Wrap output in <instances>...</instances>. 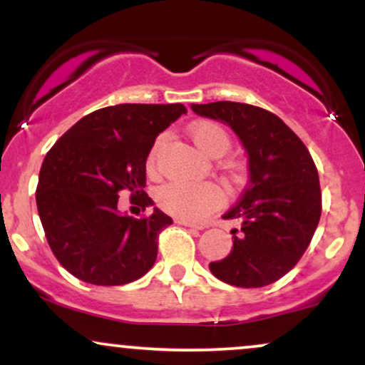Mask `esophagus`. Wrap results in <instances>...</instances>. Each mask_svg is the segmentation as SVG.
Instances as JSON below:
<instances>
[{
  "label": "esophagus",
  "mask_w": 365,
  "mask_h": 365,
  "mask_svg": "<svg viewBox=\"0 0 365 365\" xmlns=\"http://www.w3.org/2000/svg\"><path fill=\"white\" fill-rule=\"evenodd\" d=\"M178 225H183L187 226V228H195V230H204L202 225H197V223H192V221H187V220H177Z\"/></svg>",
  "instance_id": "1"
}]
</instances>
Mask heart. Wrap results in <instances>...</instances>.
<instances>
[{"label":"heart","mask_w":365,"mask_h":365,"mask_svg":"<svg viewBox=\"0 0 365 365\" xmlns=\"http://www.w3.org/2000/svg\"><path fill=\"white\" fill-rule=\"evenodd\" d=\"M188 135L195 148L202 150L209 158L223 156L230 149L228 132L216 121H195L188 128ZM165 142V135L158 137L153 149L149 153L148 166L154 170L158 150ZM156 200L159 207L165 209L170 215L182 217V220L197 221L202 220L212 209H216L223 200V192L215 183H187V182H170L158 188Z\"/></svg>","instance_id":"1"}]
</instances>
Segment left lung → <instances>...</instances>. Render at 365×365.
<instances>
[{"instance_id":"left-lung-1","label":"left lung","mask_w":365,"mask_h":365,"mask_svg":"<svg viewBox=\"0 0 365 365\" xmlns=\"http://www.w3.org/2000/svg\"><path fill=\"white\" fill-rule=\"evenodd\" d=\"M195 115L228 125L247 153L249 182L225 220H238L233 247L209 264L221 282L261 288L300 261L321 217L319 175L304 142L282 118L244 103L190 104Z\"/></svg>"}]
</instances>
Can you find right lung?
Instances as JSON below:
<instances>
[{
	"label": "right lung",
	"instance_id": "1",
	"mask_svg": "<svg viewBox=\"0 0 365 365\" xmlns=\"http://www.w3.org/2000/svg\"><path fill=\"white\" fill-rule=\"evenodd\" d=\"M183 104H116L89 113L46 154L37 211L53 254L75 278L116 287L135 282L158 257V235L173 220L161 209L142 220L118 211L121 190L145 194V161ZM137 199V197H135Z\"/></svg>",
	"mask_w": 365,
	"mask_h": 365
}]
</instances>
